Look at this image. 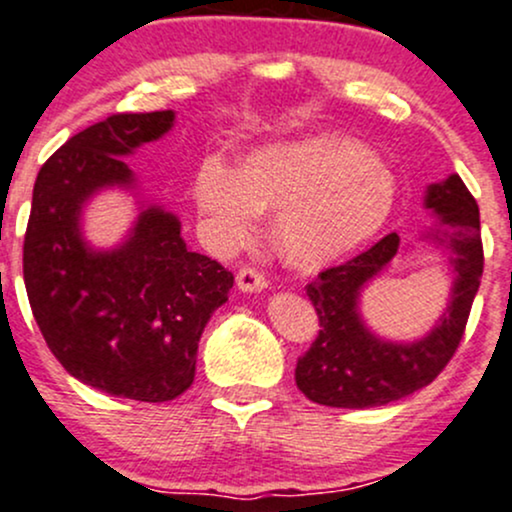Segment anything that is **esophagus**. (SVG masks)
<instances>
[{
	"mask_svg": "<svg viewBox=\"0 0 512 512\" xmlns=\"http://www.w3.org/2000/svg\"><path fill=\"white\" fill-rule=\"evenodd\" d=\"M238 286L243 291H250V294H257V291L267 289V277L257 272L255 267H243L238 272Z\"/></svg>",
	"mask_w": 512,
	"mask_h": 512,
	"instance_id": "1",
	"label": "esophagus"
}]
</instances>
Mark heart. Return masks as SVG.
Listing matches in <instances>:
<instances>
[{
	"label": "heart",
	"mask_w": 512,
	"mask_h": 512,
	"mask_svg": "<svg viewBox=\"0 0 512 512\" xmlns=\"http://www.w3.org/2000/svg\"><path fill=\"white\" fill-rule=\"evenodd\" d=\"M194 204L221 247L243 245L260 213H274V240L296 267L338 262L374 238L396 206V177L364 145L308 136L252 150L230 170L199 165Z\"/></svg>",
	"instance_id": "b5f03b06"
}]
</instances>
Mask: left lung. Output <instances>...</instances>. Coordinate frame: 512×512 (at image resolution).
Returning <instances> with one entry per match:
<instances>
[{
  "label": "left lung",
  "instance_id": "8db88e82",
  "mask_svg": "<svg viewBox=\"0 0 512 512\" xmlns=\"http://www.w3.org/2000/svg\"><path fill=\"white\" fill-rule=\"evenodd\" d=\"M425 206L440 218L432 238L447 245L457 272L445 316L415 342L376 338L359 318V291L393 260L401 243L396 233L338 267L323 269L306 286L320 330L296 362V386L308 401L330 408L386 406L435 381L454 357L484 274L479 206L457 174L432 184Z\"/></svg>",
  "mask_w": 512,
  "mask_h": 512
}]
</instances>
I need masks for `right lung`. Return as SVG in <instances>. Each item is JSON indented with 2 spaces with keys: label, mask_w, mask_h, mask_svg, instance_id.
Listing matches in <instances>:
<instances>
[{
  "label": "right lung",
  "mask_w": 512,
  "mask_h": 512,
  "mask_svg": "<svg viewBox=\"0 0 512 512\" xmlns=\"http://www.w3.org/2000/svg\"><path fill=\"white\" fill-rule=\"evenodd\" d=\"M174 111L111 114L48 157L33 184L24 238V284L55 359L111 396L165 403L192 386L199 338L228 301L233 274L192 252L177 216L140 211L123 245L97 252L80 218L104 187H133L123 162L165 136Z\"/></svg>",
  "instance_id": "1"
}]
</instances>
